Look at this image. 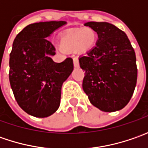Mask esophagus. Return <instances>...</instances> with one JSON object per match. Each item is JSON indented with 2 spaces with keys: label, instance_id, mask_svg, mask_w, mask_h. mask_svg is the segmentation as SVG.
Masks as SVG:
<instances>
[{
  "label": "esophagus",
  "instance_id": "1",
  "mask_svg": "<svg viewBox=\"0 0 148 148\" xmlns=\"http://www.w3.org/2000/svg\"><path fill=\"white\" fill-rule=\"evenodd\" d=\"M73 65H74L75 67H79V66H80V64H79V60L77 58H73Z\"/></svg>",
  "mask_w": 148,
  "mask_h": 148
}]
</instances>
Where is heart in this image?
I'll return each instance as SVG.
<instances>
[{"instance_id":"1","label":"heart","mask_w":148,"mask_h":148,"mask_svg":"<svg viewBox=\"0 0 148 148\" xmlns=\"http://www.w3.org/2000/svg\"><path fill=\"white\" fill-rule=\"evenodd\" d=\"M96 42V34L91 29L70 31L61 38V45L66 49L74 50L78 48L82 51H89Z\"/></svg>"}]
</instances>
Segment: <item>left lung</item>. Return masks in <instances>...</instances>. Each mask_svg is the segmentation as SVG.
<instances>
[{
    "instance_id": "left-lung-1",
    "label": "left lung",
    "mask_w": 148,
    "mask_h": 148,
    "mask_svg": "<svg viewBox=\"0 0 148 148\" xmlns=\"http://www.w3.org/2000/svg\"><path fill=\"white\" fill-rule=\"evenodd\" d=\"M98 34L93 49L79 58L82 88L92 105L114 112L128 105L137 83L136 55L126 34L107 22L86 23Z\"/></svg>"
}]
</instances>
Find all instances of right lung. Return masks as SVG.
<instances>
[{
    "label": "right lung",
    "instance_id": "right-lung-1",
    "mask_svg": "<svg viewBox=\"0 0 148 148\" xmlns=\"http://www.w3.org/2000/svg\"><path fill=\"white\" fill-rule=\"evenodd\" d=\"M66 21H46L27 25L14 38L10 54L9 79L14 98L32 116L46 118L59 108L63 82L73 71L71 58L57 63L55 48L48 40Z\"/></svg>",
    "mask_w": 148,
    "mask_h": 148
}]
</instances>
